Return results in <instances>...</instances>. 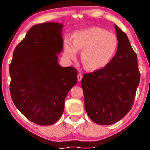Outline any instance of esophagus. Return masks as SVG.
<instances>
[{
	"label": "esophagus",
	"mask_w": 150,
	"mask_h": 150,
	"mask_svg": "<svg viewBox=\"0 0 150 150\" xmlns=\"http://www.w3.org/2000/svg\"><path fill=\"white\" fill-rule=\"evenodd\" d=\"M77 78H78V81H81L82 79H83V75H82L81 73H79L77 75Z\"/></svg>",
	"instance_id": "obj_1"
}]
</instances>
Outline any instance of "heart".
<instances>
[{"label":"heart","mask_w":150,"mask_h":150,"mask_svg":"<svg viewBox=\"0 0 150 150\" xmlns=\"http://www.w3.org/2000/svg\"><path fill=\"white\" fill-rule=\"evenodd\" d=\"M118 46L114 34L98 27H92L76 32L73 41L66 38L65 54L69 59H75L77 50H83L81 59L88 70L96 71L106 66L115 54Z\"/></svg>","instance_id":"heart-1"}]
</instances>
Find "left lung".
<instances>
[{
  "label": "left lung",
  "instance_id": "1",
  "mask_svg": "<svg viewBox=\"0 0 150 150\" xmlns=\"http://www.w3.org/2000/svg\"><path fill=\"white\" fill-rule=\"evenodd\" d=\"M118 48L102 69L84 74L81 81L85 108L100 125L117 122L130 111L140 82L137 57L126 34L116 24Z\"/></svg>",
  "mask_w": 150,
  "mask_h": 150
}]
</instances>
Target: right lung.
Instances as JSON below:
<instances>
[{
	"instance_id": "1",
	"label": "right lung",
	"mask_w": 150,
	"mask_h": 150,
	"mask_svg": "<svg viewBox=\"0 0 150 150\" xmlns=\"http://www.w3.org/2000/svg\"><path fill=\"white\" fill-rule=\"evenodd\" d=\"M63 27L57 22L33 26L16 47L9 65L11 99L22 114L40 126L59 120L67 94L78 81L74 67L58 63Z\"/></svg>"
}]
</instances>
